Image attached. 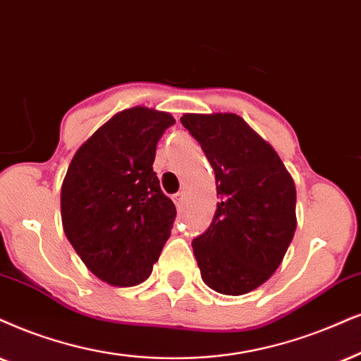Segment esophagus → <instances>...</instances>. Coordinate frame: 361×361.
<instances>
[{"mask_svg":"<svg viewBox=\"0 0 361 361\" xmlns=\"http://www.w3.org/2000/svg\"><path fill=\"white\" fill-rule=\"evenodd\" d=\"M183 200H185V193H183V191H180V193L175 195V203H176L178 208L183 207Z\"/></svg>","mask_w":361,"mask_h":361,"instance_id":"34e87169","label":"esophagus"}]
</instances>
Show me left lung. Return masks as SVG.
I'll return each mask as SVG.
<instances>
[{
    "instance_id": "8db88e82",
    "label": "left lung",
    "mask_w": 361,
    "mask_h": 361,
    "mask_svg": "<svg viewBox=\"0 0 361 361\" xmlns=\"http://www.w3.org/2000/svg\"><path fill=\"white\" fill-rule=\"evenodd\" d=\"M180 120L202 145L220 196L212 225L191 243L202 278L218 293L245 295L276 271L293 240V178L235 113H186Z\"/></svg>"
}]
</instances>
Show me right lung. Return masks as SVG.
<instances>
[{
	"label": "right lung",
	"mask_w": 361,
	"mask_h": 361,
	"mask_svg": "<svg viewBox=\"0 0 361 361\" xmlns=\"http://www.w3.org/2000/svg\"><path fill=\"white\" fill-rule=\"evenodd\" d=\"M170 113L135 106L116 113L78 148L61 185L63 230L86 268L111 286L152 275L170 238L175 204L153 171Z\"/></svg>",
	"instance_id": "right-lung-1"
}]
</instances>
